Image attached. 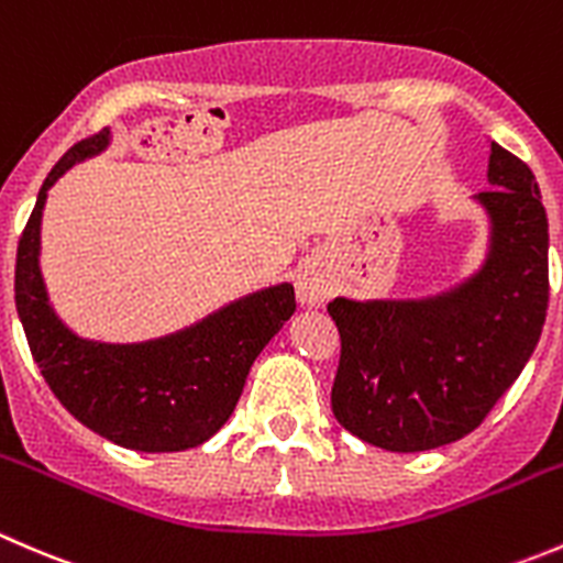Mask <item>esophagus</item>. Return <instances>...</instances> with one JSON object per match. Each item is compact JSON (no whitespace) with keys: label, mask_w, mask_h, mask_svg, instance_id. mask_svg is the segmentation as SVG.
<instances>
[{"label":"esophagus","mask_w":563,"mask_h":563,"mask_svg":"<svg viewBox=\"0 0 563 563\" xmlns=\"http://www.w3.org/2000/svg\"><path fill=\"white\" fill-rule=\"evenodd\" d=\"M295 289H298V303L303 309H320L333 292V282L328 268L311 263L306 268L298 271V279H295Z\"/></svg>","instance_id":"obj_1"}]
</instances>
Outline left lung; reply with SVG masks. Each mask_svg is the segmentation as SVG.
I'll return each instance as SVG.
<instances>
[{
  "instance_id": "left-lung-1",
  "label": "left lung",
  "mask_w": 563,
  "mask_h": 563,
  "mask_svg": "<svg viewBox=\"0 0 563 563\" xmlns=\"http://www.w3.org/2000/svg\"><path fill=\"white\" fill-rule=\"evenodd\" d=\"M473 194L487 246L463 282L413 298H333L342 336L331 408L386 452H427L476 430L520 377L548 314V213L533 172L489 142Z\"/></svg>"
}]
</instances>
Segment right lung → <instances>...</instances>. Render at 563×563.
Returning a JSON list of instances; mask_svg holds the SVG:
<instances>
[{
  "label": "right lung",
  "mask_w": 563,
  "mask_h": 563,
  "mask_svg": "<svg viewBox=\"0 0 563 563\" xmlns=\"http://www.w3.org/2000/svg\"><path fill=\"white\" fill-rule=\"evenodd\" d=\"M111 144L103 128L74 144L37 191L15 257V309L32 358L70 416L133 452H186L210 441L235 410L252 364L295 311L289 282L249 292L194 325L144 342L79 336L54 309L41 271L48 188Z\"/></svg>",
  "instance_id": "right-lung-1"
}]
</instances>
